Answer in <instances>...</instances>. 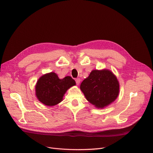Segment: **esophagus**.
<instances>
[{
	"label": "esophagus",
	"instance_id": "34e87169",
	"mask_svg": "<svg viewBox=\"0 0 153 153\" xmlns=\"http://www.w3.org/2000/svg\"><path fill=\"white\" fill-rule=\"evenodd\" d=\"M80 79L79 78H77L75 79V81H76V84H77V85H79V83H80Z\"/></svg>",
	"mask_w": 153,
	"mask_h": 153
}]
</instances>
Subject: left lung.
<instances>
[{"label": "left lung", "mask_w": 153, "mask_h": 153, "mask_svg": "<svg viewBox=\"0 0 153 153\" xmlns=\"http://www.w3.org/2000/svg\"><path fill=\"white\" fill-rule=\"evenodd\" d=\"M119 88L117 77L108 69L92 71L80 85V89L86 100L96 108L101 109L116 100Z\"/></svg>", "instance_id": "obj_1"}]
</instances>
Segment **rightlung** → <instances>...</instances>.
Segmentation results:
<instances>
[{
    "label": "right lung",
    "instance_id": "obj_1",
    "mask_svg": "<svg viewBox=\"0 0 153 153\" xmlns=\"http://www.w3.org/2000/svg\"><path fill=\"white\" fill-rule=\"evenodd\" d=\"M76 85L75 81L67 76L59 79L54 72L46 74L41 76L35 86L36 95L38 100L47 106L59 103L66 91Z\"/></svg>",
    "mask_w": 153,
    "mask_h": 153
}]
</instances>
